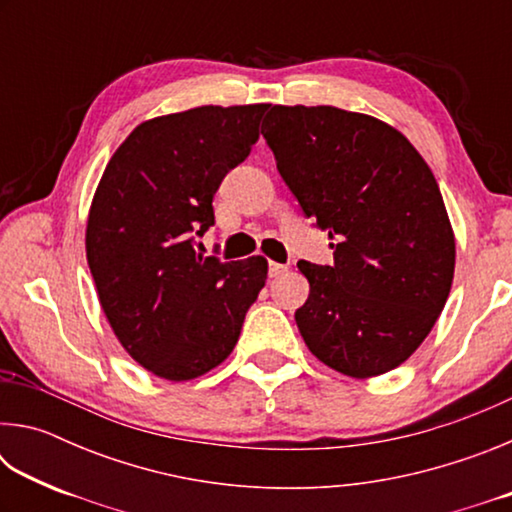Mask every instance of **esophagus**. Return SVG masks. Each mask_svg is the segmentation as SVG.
I'll return each instance as SVG.
<instances>
[{"instance_id":"34e87169","label":"esophagus","mask_w":512,"mask_h":512,"mask_svg":"<svg viewBox=\"0 0 512 512\" xmlns=\"http://www.w3.org/2000/svg\"><path fill=\"white\" fill-rule=\"evenodd\" d=\"M289 264H280V262H271V264H268V275H271V277H280V275H284V273H287L289 271Z\"/></svg>"}]
</instances>
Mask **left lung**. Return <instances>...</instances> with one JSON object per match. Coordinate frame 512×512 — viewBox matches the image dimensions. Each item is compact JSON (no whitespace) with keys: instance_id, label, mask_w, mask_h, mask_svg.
<instances>
[{"instance_id":"1","label":"left lung","mask_w":512,"mask_h":512,"mask_svg":"<svg viewBox=\"0 0 512 512\" xmlns=\"http://www.w3.org/2000/svg\"><path fill=\"white\" fill-rule=\"evenodd\" d=\"M262 135L302 212L336 239L332 266L298 262L307 348L354 379L397 368L454 280V230L429 164L386 121L334 106H273Z\"/></svg>"}]
</instances>
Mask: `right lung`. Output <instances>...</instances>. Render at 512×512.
Listing matches in <instances>:
<instances>
[{
    "label": "right lung",
    "instance_id": "add662e5",
    "mask_svg": "<svg viewBox=\"0 0 512 512\" xmlns=\"http://www.w3.org/2000/svg\"><path fill=\"white\" fill-rule=\"evenodd\" d=\"M268 103L201 106L142 121L94 192L85 255L124 350L169 381L196 379L237 345L268 273L262 255L221 262L194 250L212 198L259 140Z\"/></svg>",
    "mask_w": 512,
    "mask_h": 512
}]
</instances>
